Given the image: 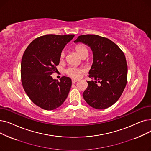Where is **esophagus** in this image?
Instances as JSON below:
<instances>
[{
	"instance_id": "obj_1",
	"label": "esophagus",
	"mask_w": 151,
	"mask_h": 151,
	"mask_svg": "<svg viewBox=\"0 0 151 151\" xmlns=\"http://www.w3.org/2000/svg\"><path fill=\"white\" fill-rule=\"evenodd\" d=\"M71 81H72V83H73V84H74V83H75L76 82H77L78 80H74V79H72V80H71Z\"/></svg>"
}]
</instances>
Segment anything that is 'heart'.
Listing matches in <instances>:
<instances>
[{
  "label": "heart",
  "instance_id": "obj_1",
  "mask_svg": "<svg viewBox=\"0 0 151 151\" xmlns=\"http://www.w3.org/2000/svg\"><path fill=\"white\" fill-rule=\"evenodd\" d=\"M76 50L77 51V52H78V54L80 55V56L86 52H88V50H87L86 47L83 46V45H78L76 46ZM64 52H62L61 54H60V58L62 59L63 57H64ZM81 70L80 69H79L78 68L76 67H71L68 68L67 69H66L65 70V73L67 75H68L69 76L75 78V79H78L80 77L81 75Z\"/></svg>",
  "mask_w": 151,
  "mask_h": 151
}]
</instances>
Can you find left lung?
I'll return each mask as SVG.
<instances>
[{
    "mask_svg": "<svg viewBox=\"0 0 151 151\" xmlns=\"http://www.w3.org/2000/svg\"><path fill=\"white\" fill-rule=\"evenodd\" d=\"M74 42L88 45L93 53L89 77L95 81H87L88 87L83 93L84 99L97 109L113 105L121 96L127 80V65L124 52L109 39L97 35H80Z\"/></svg>",
    "mask_w": 151,
    "mask_h": 151,
    "instance_id": "8db88e82",
    "label": "left lung"
}]
</instances>
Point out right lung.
Returning <instances> with one entry per match:
<instances>
[{
    "label": "right lung",
    "instance_id": "right-lung-1",
    "mask_svg": "<svg viewBox=\"0 0 151 151\" xmlns=\"http://www.w3.org/2000/svg\"><path fill=\"white\" fill-rule=\"evenodd\" d=\"M74 37L54 34L40 37L24 52L21 63L23 88L34 104L42 109H56L68 96L71 79L63 76L59 81L51 75L59 64L62 50Z\"/></svg>",
    "mask_w": 151,
    "mask_h": 151
}]
</instances>
